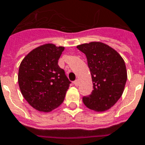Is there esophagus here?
I'll use <instances>...</instances> for the list:
<instances>
[{"label": "esophagus", "instance_id": "1", "mask_svg": "<svg viewBox=\"0 0 145 145\" xmlns=\"http://www.w3.org/2000/svg\"><path fill=\"white\" fill-rule=\"evenodd\" d=\"M74 85L75 86L78 87L79 85V80H76V81H74Z\"/></svg>", "mask_w": 145, "mask_h": 145}]
</instances>
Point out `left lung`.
<instances>
[{"mask_svg": "<svg viewBox=\"0 0 145 145\" xmlns=\"http://www.w3.org/2000/svg\"><path fill=\"white\" fill-rule=\"evenodd\" d=\"M85 54L91 74V94L83 97L86 107L95 111L111 108L121 97L127 81L124 60L114 49L101 42H91L77 46Z\"/></svg>", "mask_w": 145, "mask_h": 145, "instance_id": "8db88e82", "label": "left lung"}]
</instances>
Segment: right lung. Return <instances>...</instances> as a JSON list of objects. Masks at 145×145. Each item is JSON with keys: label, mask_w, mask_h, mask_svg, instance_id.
<instances>
[{"label": "right lung", "mask_w": 145, "mask_h": 145, "mask_svg": "<svg viewBox=\"0 0 145 145\" xmlns=\"http://www.w3.org/2000/svg\"><path fill=\"white\" fill-rule=\"evenodd\" d=\"M64 50L46 44L32 50L21 61L18 84L21 94L34 109L50 112L61 105L71 81L59 67Z\"/></svg>", "instance_id": "obj_1"}]
</instances>
